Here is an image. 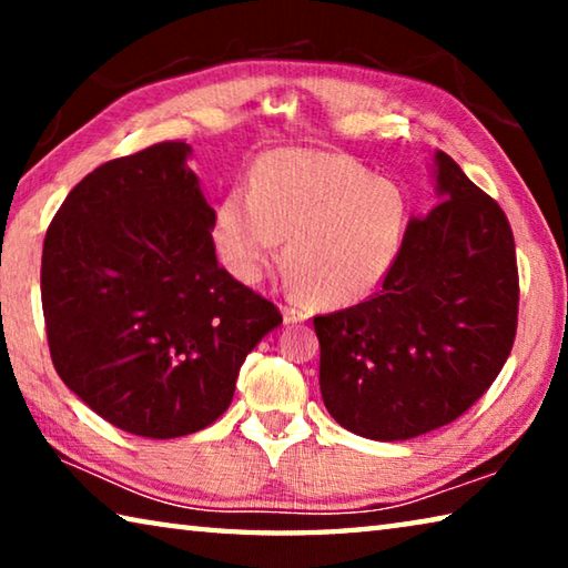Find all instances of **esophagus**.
<instances>
[{"label":"esophagus","mask_w":568,"mask_h":568,"mask_svg":"<svg viewBox=\"0 0 568 568\" xmlns=\"http://www.w3.org/2000/svg\"><path fill=\"white\" fill-rule=\"evenodd\" d=\"M283 318H285V323H301V321L311 318V311H307V307H303V305L285 303L283 305Z\"/></svg>","instance_id":"1"}]
</instances>
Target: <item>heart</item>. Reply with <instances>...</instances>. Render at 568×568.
<instances>
[{"label": "heart", "instance_id": "b5f03b06", "mask_svg": "<svg viewBox=\"0 0 568 568\" xmlns=\"http://www.w3.org/2000/svg\"><path fill=\"white\" fill-rule=\"evenodd\" d=\"M403 195L358 162L321 150H275L255 162L247 195L215 215V245L237 281L253 283L287 240L283 265L315 305H348L386 277L403 233Z\"/></svg>", "mask_w": 568, "mask_h": 568}]
</instances>
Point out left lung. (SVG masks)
Wrapping results in <instances>:
<instances>
[{"label":"left lung","mask_w":568,"mask_h":568,"mask_svg":"<svg viewBox=\"0 0 568 568\" xmlns=\"http://www.w3.org/2000/svg\"><path fill=\"white\" fill-rule=\"evenodd\" d=\"M436 165L440 203L410 220L378 291L313 318L325 408L363 438L406 440L464 416L514 348L511 225L446 152Z\"/></svg>","instance_id":"1"}]
</instances>
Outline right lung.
Returning <instances> with one entry per match:
<instances>
[{
	"instance_id": "right-lung-1",
	"label": "right lung",
	"mask_w": 568,
	"mask_h": 568,
	"mask_svg": "<svg viewBox=\"0 0 568 568\" xmlns=\"http://www.w3.org/2000/svg\"><path fill=\"white\" fill-rule=\"evenodd\" d=\"M168 140L104 162L57 210L42 311L64 386L128 434L178 438L227 410L240 365L283 323L215 257V210Z\"/></svg>"
}]
</instances>
